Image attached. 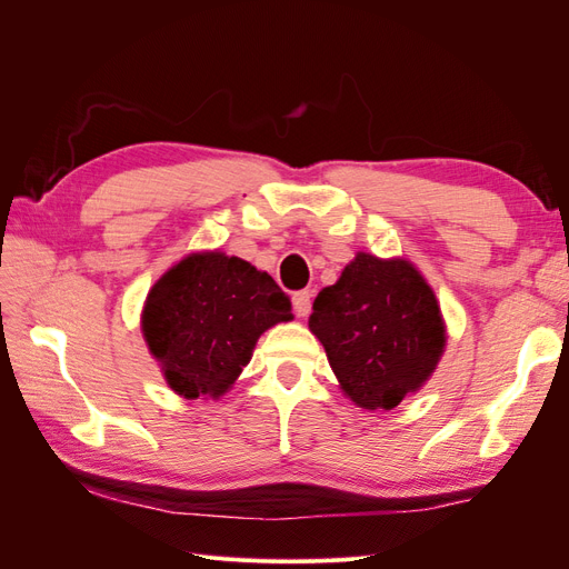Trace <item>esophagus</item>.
I'll list each match as a JSON object with an SVG mask.
<instances>
[{
    "label": "esophagus",
    "instance_id": "obj_1",
    "mask_svg": "<svg viewBox=\"0 0 569 569\" xmlns=\"http://www.w3.org/2000/svg\"><path fill=\"white\" fill-rule=\"evenodd\" d=\"M311 299H313V291H297L295 297H291V303H295V311L299 318H306L308 313H311Z\"/></svg>",
    "mask_w": 569,
    "mask_h": 569
}]
</instances>
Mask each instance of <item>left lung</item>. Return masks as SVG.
Returning <instances> with one entry per match:
<instances>
[{
  "label": "left lung",
  "mask_w": 569,
  "mask_h": 569,
  "mask_svg": "<svg viewBox=\"0 0 569 569\" xmlns=\"http://www.w3.org/2000/svg\"><path fill=\"white\" fill-rule=\"evenodd\" d=\"M311 330L341 391L366 410H391L422 389L446 349L435 289L406 258L358 251L313 301Z\"/></svg>",
  "instance_id": "8db88e82"
}]
</instances>
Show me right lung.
Instances as JSON below:
<instances>
[{
    "instance_id": "right-lung-1",
    "label": "right lung",
    "mask_w": 569,
    "mask_h": 569,
    "mask_svg": "<svg viewBox=\"0 0 569 569\" xmlns=\"http://www.w3.org/2000/svg\"><path fill=\"white\" fill-rule=\"evenodd\" d=\"M291 306L268 272L218 249L187 253L149 289L142 337L166 385L187 401L220 399Z\"/></svg>"
}]
</instances>
